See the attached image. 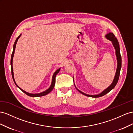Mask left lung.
Segmentation results:
<instances>
[{
  "label": "left lung",
  "instance_id": "obj_1",
  "mask_svg": "<svg viewBox=\"0 0 133 133\" xmlns=\"http://www.w3.org/2000/svg\"><path fill=\"white\" fill-rule=\"evenodd\" d=\"M106 37L107 38L109 39L110 41H111L112 43V44L114 47L115 49V52H116V56L117 57V69H116V72L115 74V76L114 79V81L112 83H111V85L110 86L109 88H108L107 89H105L104 91H102L101 94L96 95H89L86 94L85 93H83L82 92L78 90L76 88L77 90L78 91L81 93L82 94L84 95L85 96H89V97H101L102 96L105 95L107 94H108L109 92L110 91L113 89L115 88V86H116V83H117V81H118V79L119 78V75H120V69L121 67V57L120 55V47H119V42L117 41V38L115 37V35H114L112 33H109L106 35Z\"/></svg>",
  "mask_w": 133,
  "mask_h": 133
}]
</instances>
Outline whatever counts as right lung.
<instances>
[{
    "instance_id": "add662e5",
    "label": "right lung",
    "mask_w": 133,
    "mask_h": 133,
    "mask_svg": "<svg viewBox=\"0 0 133 133\" xmlns=\"http://www.w3.org/2000/svg\"><path fill=\"white\" fill-rule=\"evenodd\" d=\"M21 35H20L16 39V41H15L14 42V45H13V52H12V56H11V61H10V64H11V71H12V77H13V81L15 83V84L16 85V86L18 87V88L21 91H22L24 93H25L26 95H27L28 96H29L31 97H39V96H44L45 95H47L48 94L50 93L51 91L53 90V89H54V86H55V81H56V75L57 74L59 71L60 70V69L57 70L54 73V75H53V77H52V83H51V86L50 87V88H49L48 90H47L46 91H45L43 92H41V93H39V94H29L28 92H25V91L23 90L22 89H21L19 87L17 84L16 82H15V80H14V74H13V66H12V62H13V56H14V51H15V48H16V44H17V42L18 41V39L19 38V37H21Z\"/></svg>"
}]
</instances>
